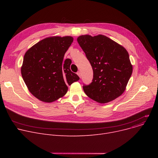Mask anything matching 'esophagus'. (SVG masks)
<instances>
[{"label":"esophagus","instance_id":"obj_1","mask_svg":"<svg viewBox=\"0 0 158 158\" xmlns=\"http://www.w3.org/2000/svg\"><path fill=\"white\" fill-rule=\"evenodd\" d=\"M77 74L78 75L79 77H81V72H80V71H78V72H77Z\"/></svg>","mask_w":158,"mask_h":158}]
</instances>
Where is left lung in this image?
Masks as SVG:
<instances>
[{
  "label": "left lung",
  "mask_w": 158,
  "mask_h": 158,
  "mask_svg": "<svg viewBox=\"0 0 158 158\" xmlns=\"http://www.w3.org/2000/svg\"><path fill=\"white\" fill-rule=\"evenodd\" d=\"M77 41L94 72L92 82L82 86L86 95L99 103L121 95L132 72L126 49L104 35H82Z\"/></svg>",
  "instance_id": "obj_1"
}]
</instances>
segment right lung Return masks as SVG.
Instances as JSON below:
<instances>
[{"instance_id":"add662e5","label":"right lung","mask_w":158,"mask_h":158,"mask_svg":"<svg viewBox=\"0 0 158 158\" xmlns=\"http://www.w3.org/2000/svg\"><path fill=\"white\" fill-rule=\"evenodd\" d=\"M73 40L71 36L47 38L25 54L22 76L30 92L39 100L45 102L57 100L67 92L66 85L79 79L70 70L71 60L63 61Z\"/></svg>"}]
</instances>
